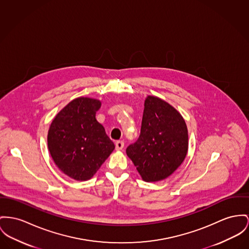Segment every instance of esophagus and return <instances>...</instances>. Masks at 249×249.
Masks as SVG:
<instances>
[{
  "label": "esophagus",
  "mask_w": 249,
  "mask_h": 249,
  "mask_svg": "<svg viewBox=\"0 0 249 249\" xmlns=\"http://www.w3.org/2000/svg\"><path fill=\"white\" fill-rule=\"evenodd\" d=\"M115 146H116V150L120 151V150L123 149L124 146V142L123 141H118L115 143Z\"/></svg>",
  "instance_id": "1"
}]
</instances>
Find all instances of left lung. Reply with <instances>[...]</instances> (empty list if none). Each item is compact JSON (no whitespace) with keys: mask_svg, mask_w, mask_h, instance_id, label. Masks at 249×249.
I'll use <instances>...</instances> for the list:
<instances>
[{"mask_svg":"<svg viewBox=\"0 0 249 249\" xmlns=\"http://www.w3.org/2000/svg\"><path fill=\"white\" fill-rule=\"evenodd\" d=\"M188 129L182 115L169 103L148 95L141 135L126 148L142 180L160 181L181 165L188 152Z\"/></svg>","mask_w":249,"mask_h":249,"instance_id":"obj_1","label":"left lung"}]
</instances>
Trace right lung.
<instances>
[{"mask_svg":"<svg viewBox=\"0 0 249 249\" xmlns=\"http://www.w3.org/2000/svg\"><path fill=\"white\" fill-rule=\"evenodd\" d=\"M101 101L78 97L53 118L47 143L58 169L72 179H90L115 148L95 115Z\"/></svg>","mask_w":249,"mask_h":249,"instance_id":"obj_1","label":"right lung"}]
</instances>
